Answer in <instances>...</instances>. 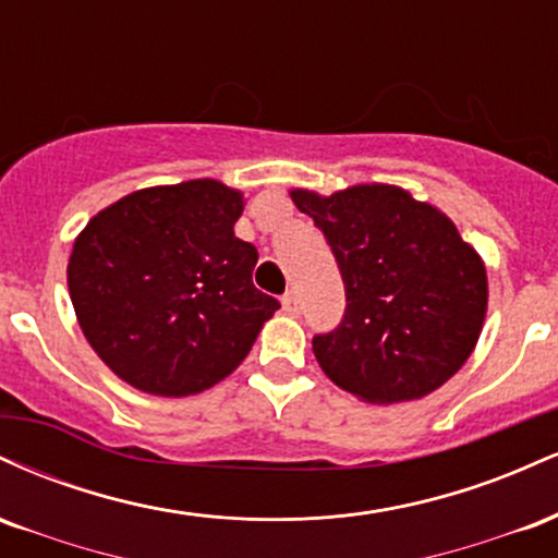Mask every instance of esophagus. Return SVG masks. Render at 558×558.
Listing matches in <instances>:
<instances>
[{
	"instance_id": "obj_1",
	"label": "esophagus",
	"mask_w": 558,
	"mask_h": 558,
	"mask_svg": "<svg viewBox=\"0 0 558 558\" xmlns=\"http://www.w3.org/2000/svg\"><path fill=\"white\" fill-rule=\"evenodd\" d=\"M283 310L288 312V315H299L301 312V299L296 291H288L283 296Z\"/></svg>"
}]
</instances>
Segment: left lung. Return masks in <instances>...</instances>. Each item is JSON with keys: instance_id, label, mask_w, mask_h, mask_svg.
<instances>
[{"instance_id": "8db88e82", "label": "left lung", "mask_w": 558, "mask_h": 558, "mask_svg": "<svg viewBox=\"0 0 558 558\" xmlns=\"http://www.w3.org/2000/svg\"><path fill=\"white\" fill-rule=\"evenodd\" d=\"M291 198L325 233L345 286L341 325L312 341L323 373L369 403L422 399L457 375L488 310L485 265L457 226L386 183Z\"/></svg>"}]
</instances>
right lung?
<instances>
[{"label":"right lung","instance_id":"right-lung-1","mask_svg":"<svg viewBox=\"0 0 558 558\" xmlns=\"http://www.w3.org/2000/svg\"><path fill=\"white\" fill-rule=\"evenodd\" d=\"M243 194L213 178L141 189L88 220L68 288L99 360L151 396H194L246 360L278 299L252 283L235 239Z\"/></svg>","mask_w":558,"mask_h":558}]
</instances>
